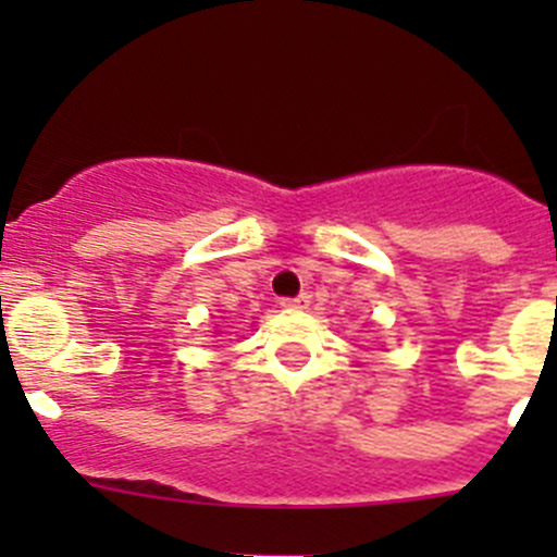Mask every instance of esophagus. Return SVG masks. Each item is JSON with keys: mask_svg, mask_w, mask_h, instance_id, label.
I'll use <instances>...</instances> for the list:
<instances>
[{"mask_svg": "<svg viewBox=\"0 0 557 557\" xmlns=\"http://www.w3.org/2000/svg\"><path fill=\"white\" fill-rule=\"evenodd\" d=\"M283 307H288V310H307L310 307V296L299 294L294 299H283Z\"/></svg>", "mask_w": 557, "mask_h": 557, "instance_id": "obj_1", "label": "esophagus"}]
</instances>
